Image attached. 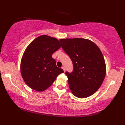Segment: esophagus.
<instances>
[{"label": "esophagus", "instance_id": "obj_1", "mask_svg": "<svg viewBox=\"0 0 125 125\" xmlns=\"http://www.w3.org/2000/svg\"><path fill=\"white\" fill-rule=\"evenodd\" d=\"M62 69L63 70V71H64V72H65V67H62Z\"/></svg>", "mask_w": 125, "mask_h": 125}]
</instances>
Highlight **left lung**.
Instances as JSON below:
<instances>
[{
    "mask_svg": "<svg viewBox=\"0 0 125 125\" xmlns=\"http://www.w3.org/2000/svg\"><path fill=\"white\" fill-rule=\"evenodd\" d=\"M61 46L72 61V73H65L70 89L79 98L90 97L99 89L106 75L102 52L94 42L82 38L62 39Z\"/></svg>",
    "mask_w": 125,
    "mask_h": 125,
    "instance_id": "obj_1",
    "label": "left lung"
}]
</instances>
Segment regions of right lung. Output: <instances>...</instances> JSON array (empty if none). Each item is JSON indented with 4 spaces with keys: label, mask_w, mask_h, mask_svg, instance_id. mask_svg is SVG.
<instances>
[{
    "label": "right lung",
    "mask_w": 125,
    "mask_h": 125,
    "mask_svg": "<svg viewBox=\"0 0 125 125\" xmlns=\"http://www.w3.org/2000/svg\"><path fill=\"white\" fill-rule=\"evenodd\" d=\"M57 39L42 35L28 45L21 61L20 70L26 84L36 91H43L52 85L60 73H64L52 58L60 48Z\"/></svg>",
    "instance_id": "1"
}]
</instances>
